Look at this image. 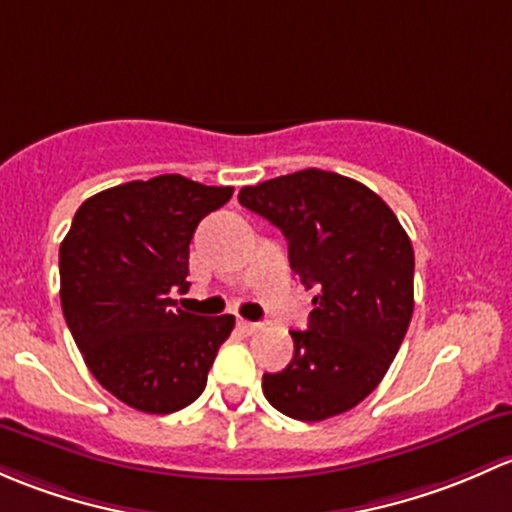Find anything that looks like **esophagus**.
I'll use <instances>...</instances> for the list:
<instances>
[{
	"instance_id": "esophagus-1",
	"label": "esophagus",
	"mask_w": 512,
	"mask_h": 512,
	"mask_svg": "<svg viewBox=\"0 0 512 512\" xmlns=\"http://www.w3.org/2000/svg\"><path fill=\"white\" fill-rule=\"evenodd\" d=\"M239 330H241V333H246V335H254V333H258V330H261V325L251 323V320H239Z\"/></svg>"
}]
</instances>
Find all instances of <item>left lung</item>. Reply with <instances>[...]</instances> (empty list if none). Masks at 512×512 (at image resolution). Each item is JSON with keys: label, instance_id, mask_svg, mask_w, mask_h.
<instances>
[{"label": "left lung", "instance_id": "left-lung-1", "mask_svg": "<svg viewBox=\"0 0 512 512\" xmlns=\"http://www.w3.org/2000/svg\"><path fill=\"white\" fill-rule=\"evenodd\" d=\"M239 202L283 231L288 261L315 291L308 330H293V360L263 374L281 414L323 421L374 392L399 352L414 313V249L392 209L350 177L300 170Z\"/></svg>", "mask_w": 512, "mask_h": 512}]
</instances>
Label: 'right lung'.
Returning a JSON list of instances; mask_svg holds the SVG:
<instances>
[{
    "label": "right lung",
    "instance_id": "right-lung-1",
    "mask_svg": "<svg viewBox=\"0 0 512 512\" xmlns=\"http://www.w3.org/2000/svg\"><path fill=\"white\" fill-rule=\"evenodd\" d=\"M234 187L182 175L125 182L78 207L59 249L61 308L100 387L145 414H172L207 387L234 315L187 313L189 241Z\"/></svg>",
    "mask_w": 512,
    "mask_h": 512
}]
</instances>
